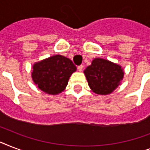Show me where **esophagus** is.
I'll return each instance as SVG.
<instances>
[{"mask_svg":"<svg viewBox=\"0 0 150 150\" xmlns=\"http://www.w3.org/2000/svg\"><path fill=\"white\" fill-rule=\"evenodd\" d=\"M82 69H83V66H82V65L78 66V70L79 71H82Z\"/></svg>","mask_w":150,"mask_h":150,"instance_id":"esophagus-1","label":"esophagus"}]
</instances>
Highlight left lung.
<instances>
[{"instance_id": "8db88e82", "label": "left lung", "mask_w": 150, "mask_h": 150, "mask_svg": "<svg viewBox=\"0 0 150 150\" xmlns=\"http://www.w3.org/2000/svg\"><path fill=\"white\" fill-rule=\"evenodd\" d=\"M89 88L99 95H108L121 85L125 71L120 64L96 57L84 71Z\"/></svg>"}]
</instances>
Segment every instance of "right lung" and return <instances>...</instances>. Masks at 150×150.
Returning a JSON list of instances; mask_svg holds the SVG:
<instances>
[{
  "mask_svg": "<svg viewBox=\"0 0 150 150\" xmlns=\"http://www.w3.org/2000/svg\"><path fill=\"white\" fill-rule=\"evenodd\" d=\"M76 69L70 59L57 54L34 63L31 75L40 90L49 95H57L65 89Z\"/></svg>",
  "mask_w": 150,
  "mask_h": 150,
  "instance_id": "1",
  "label": "right lung"
}]
</instances>
